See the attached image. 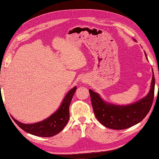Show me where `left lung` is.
Masks as SVG:
<instances>
[{
    "instance_id": "left-lung-1",
    "label": "left lung",
    "mask_w": 159,
    "mask_h": 159,
    "mask_svg": "<svg viewBox=\"0 0 159 159\" xmlns=\"http://www.w3.org/2000/svg\"><path fill=\"white\" fill-rule=\"evenodd\" d=\"M145 55L146 56V52ZM154 85L155 79L153 74L149 93L138 102L127 106L107 103L98 94L89 89L94 114L101 124L111 129L123 130L133 126L142 121L149 113L153 103Z\"/></svg>"
}]
</instances>
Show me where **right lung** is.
I'll return each instance as SVG.
<instances>
[{
    "label": "right lung",
    "instance_id": "1",
    "mask_svg": "<svg viewBox=\"0 0 159 159\" xmlns=\"http://www.w3.org/2000/svg\"><path fill=\"white\" fill-rule=\"evenodd\" d=\"M76 89V87L71 89L66 94L59 109L45 120L35 124H26L20 122L13 117L12 119L20 128L33 135L43 137L56 135L63 129L68 122L70 118L69 108Z\"/></svg>",
    "mask_w": 159,
    "mask_h": 159
}]
</instances>
